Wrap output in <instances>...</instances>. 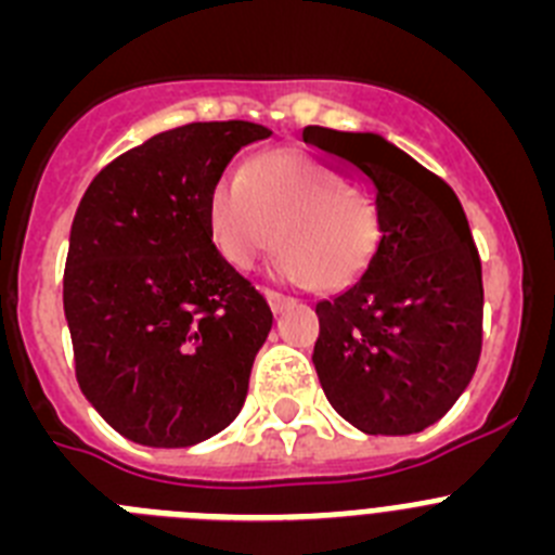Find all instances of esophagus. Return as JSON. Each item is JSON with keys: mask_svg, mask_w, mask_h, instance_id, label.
I'll return each mask as SVG.
<instances>
[{"mask_svg": "<svg viewBox=\"0 0 555 555\" xmlns=\"http://www.w3.org/2000/svg\"><path fill=\"white\" fill-rule=\"evenodd\" d=\"M267 302H269V308H272V313H283L286 308L294 306L292 297H283V294H278V292H267Z\"/></svg>", "mask_w": 555, "mask_h": 555, "instance_id": "esophagus-1", "label": "esophagus"}]
</instances>
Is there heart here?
I'll use <instances>...</instances> for the list:
<instances>
[{"instance_id":"b5f03b06","label":"heart","mask_w":555,"mask_h":555,"mask_svg":"<svg viewBox=\"0 0 555 555\" xmlns=\"http://www.w3.org/2000/svg\"><path fill=\"white\" fill-rule=\"evenodd\" d=\"M208 228L219 255L247 272L274 244L278 274L313 292H336L364 272L380 242L366 197L325 166L292 150L255 155L208 194Z\"/></svg>"}]
</instances>
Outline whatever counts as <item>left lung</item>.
Wrapping results in <instances>:
<instances>
[{
    "label": "left lung",
    "instance_id": "left-lung-1",
    "mask_svg": "<svg viewBox=\"0 0 555 555\" xmlns=\"http://www.w3.org/2000/svg\"><path fill=\"white\" fill-rule=\"evenodd\" d=\"M302 141L370 183L380 224L364 272L317 302L327 403L364 434H420L453 409L480 358L483 283L464 208L377 132L306 127Z\"/></svg>",
    "mask_w": 555,
    "mask_h": 555
}]
</instances>
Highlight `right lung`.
<instances>
[{
	"label": "right lung",
	"mask_w": 555,
	"mask_h": 555,
	"mask_svg": "<svg viewBox=\"0 0 555 555\" xmlns=\"http://www.w3.org/2000/svg\"><path fill=\"white\" fill-rule=\"evenodd\" d=\"M272 130L194 121L107 164L68 235L63 311L77 384L146 448H191L233 423L272 311L214 247L208 194Z\"/></svg>",
	"instance_id": "obj_1"
}]
</instances>
